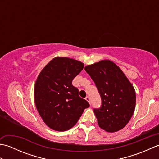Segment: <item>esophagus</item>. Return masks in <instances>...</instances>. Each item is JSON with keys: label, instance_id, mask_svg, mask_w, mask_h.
<instances>
[{"label": "esophagus", "instance_id": "esophagus-1", "mask_svg": "<svg viewBox=\"0 0 159 159\" xmlns=\"http://www.w3.org/2000/svg\"><path fill=\"white\" fill-rule=\"evenodd\" d=\"M85 100H86L87 101V102H88L89 104H91V100H90L89 96H87L85 98Z\"/></svg>", "mask_w": 159, "mask_h": 159}]
</instances>
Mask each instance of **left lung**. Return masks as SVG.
Here are the masks:
<instances>
[{
    "mask_svg": "<svg viewBox=\"0 0 159 159\" xmlns=\"http://www.w3.org/2000/svg\"><path fill=\"white\" fill-rule=\"evenodd\" d=\"M98 91L101 107L93 109L98 124L110 133L126 126L134 113L136 95L133 86L116 64L109 60L85 67Z\"/></svg>",
    "mask_w": 159,
    "mask_h": 159,
    "instance_id": "obj_1",
    "label": "left lung"
}]
</instances>
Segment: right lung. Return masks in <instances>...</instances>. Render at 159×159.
<instances>
[{
    "label": "right lung",
    "mask_w": 159,
    "mask_h": 159,
    "mask_svg": "<svg viewBox=\"0 0 159 159\" xmlns=\"http://www.w3.org/2000/svg\"><path fill=\"white\" fill-rule=\"evenodd\" d=\"M84 63L57 57L47 64L37 79L35 102L46 124L57 131L75 125L89 104L79 95L72 80L83 69Z\"/></svg>",
    "instance_id": "1"
}]
</instances>
